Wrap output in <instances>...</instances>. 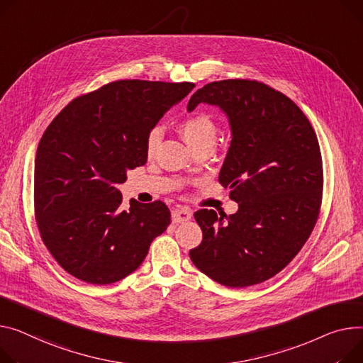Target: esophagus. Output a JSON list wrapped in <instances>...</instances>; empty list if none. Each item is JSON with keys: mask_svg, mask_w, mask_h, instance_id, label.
<instances>
[{"mask_svg": "<svg viewBox=\"0 0 363 363\" xmlns=\"http://www.w3.org/2000/svg\"><path fill=\"white\" fill-rule=\"evenodd\" d=\"M191 217H192V211L188 208H184V207H178L172 211V222L174 223L188 222V220H191Z\"/></svg>", "mask_w": 363, "mask_h": 363, "instance_id": "1", "label": "esophagus"}]
</instances>
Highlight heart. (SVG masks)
Returning <instances> with one entry per match:
<instances>
[{
    "instance_id": "1",
    "label": "heart",
    "mask_w": 363,
    "mask_h": 363,
    "mask_svg": "<svg viewBox=\"0 0 363 363\" xmlns=\"http://www.w3.org/2000/svg\"><path fill=\"white\" fill-rule=\"evenodd\" d=\"M179 131L185 141L189 144L192 149H197L201 144L213 143L216 140L217 127L214 119L207 113H196L185 121L179 125ZM162 138V133L159 128H153L147 138H146V153L149 157H152L159 146Z\"/></svg>"
}]
</instances>
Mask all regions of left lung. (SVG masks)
<instances>
[{
    "instance_id": "left-lung-1",
    "label": "left lung",
    "mask_w": 363,
    "mask_h": 363,
    "mask_svg": "<svg viewBox=\"0 0 363 363\" xmlns=\"http://www.w3.org/2000/svg\"><path fill=\"white\" fill-rule=\"evenodd\" d=\"M200 104L228 116L232 141L219 182L238 211H196L203 240L189 258L223 286L262 283L296 257L317 223L323 160L315 131L287 96L255 80L208 83L186 111Z\"/></svg>"
}]
</instances>
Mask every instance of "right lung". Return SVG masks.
<instances>
[{"mask_svg":"<svg viewBox=\"0 0 363 363\" xmlns=\"http://www.w3.org/2000/svg\"><path fill=\"white\" fill-rule=\"evenodd\" d=\"M194 83L119 80L69 102L43 133L35 159V214L43 244L86 283L135 272L171 223L162 203L130 201L116 188L147 162L146 138Z\"/></svg>","mask_w":363,"mask_h":363,"instance_id":"obj_1","label":"right lung"}]
</instances>
